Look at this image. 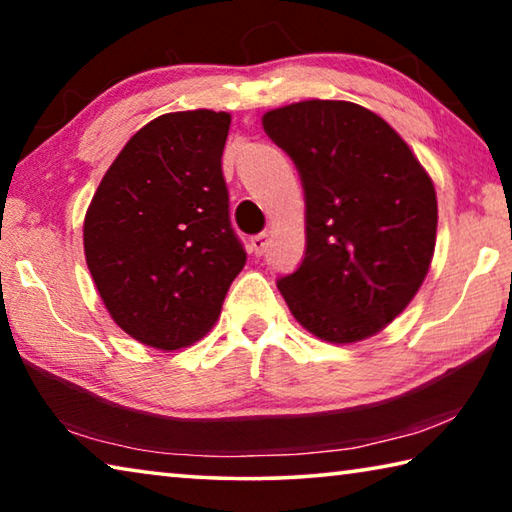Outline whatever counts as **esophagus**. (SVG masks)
I'll use <instances>...</instances> for the list:
<instances>
[{
	"instance_id": "obj_1",
	"label": "esophagus",
	"mask_w": 512,
	"mask_h": 512,
	"mask_svg": "<svg viewBox=\"0 0 512 512\" xmlns=\"http://www.w3.org/2000/svg\"><path fill=\"white\" fill-rule=\"evenodd\" d=\"M266 248H268V235H266V232H262V235L250 237V250H253L255 255H264Z\"/></svg>"
}]
</instances>
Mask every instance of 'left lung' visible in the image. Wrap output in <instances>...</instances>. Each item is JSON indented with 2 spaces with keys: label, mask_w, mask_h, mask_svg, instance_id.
Returning <instances> with one entry per match:
<instances>
[{
  "label": "left lung",
  "mask_w": 512,
  "mask_h": 512,
  "mask_svg": "<svg viewBox=\"0 0 512 512\" xmlns=\"http://www.w3.org/2000/svg\"><path fill=\"white\" fill-rule=\"evenodd\" d=\"M262 126L296 164L307 207L305 259L277 289L318 339H368L427 277L438 228L429 173L384 119L350 101L291 103Z\"/></svg>",
  "instance_id": "obj_1"
}]
</instances>
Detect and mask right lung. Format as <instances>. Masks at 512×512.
<instances>
[{
    "mask_svg": "<svg viewBox=\"0 0 512 512\" xmlns=\"http://www.w3.org/2000/svg\"><path fill=\"white\" fill-rule=\"evenodd\" d=\"M228 112H167L110 164L83 223L103 305L135 341L180 350L210 332L246 250L230 225Z\"/></svg>",
    "mask_w": 512,
    "mask_h": 512,
    "instance_id": "obj_1",
    "label": "right lung"
}]
</instances>
